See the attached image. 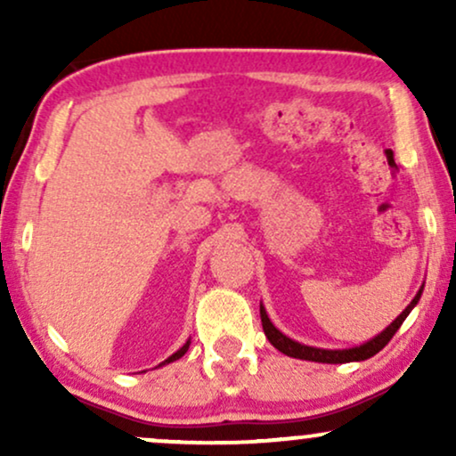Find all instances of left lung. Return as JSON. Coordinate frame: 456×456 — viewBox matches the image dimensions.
I'll return each instance as SVG.
<instances>
[{
    "instance_id": "1",
    "label": "left lung",
    "mask_w": 456,
    "mask_h": 456,
    "mask_svg": "<svg viewBox=\"0 0 456 456\" xmlns=\"http://www.w3.org/2000/svg\"><path fill=\"white\" fill-rule=\"evenodd\" d=\"M420 296H422V289L418 291L416 297H413L410 305H407L405 311H403L401 315L396 317L395 322H392L390 326L384 330V332H379L378 337L370 338V341L358 345V347H349V349H322V347H308V345L297 343V341H294V338L285 337V334H282L279 328H274V323L270 322L268 313H265L264 306H259L261 326H264V332H265V337H268V341L274 345V347L279 349V352H282L285 355H291V358L311 360V362H326V364L360 362V360L370 358V355H375L378 352H381V349H384L386 345H388L390 338L395 337L396 330L401 328V323L405 322V317L411 313V308L418 305Z\"/></svg>"
}]
</instances>
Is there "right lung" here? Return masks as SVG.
I'll return each instance as SVG.
<instances>
[{
	"mask_svg": "<svg viewBox=\"0 0 456 456\" xmlns=\"http://www.w3.org/2000/svg\"><path fill=\"white\" fill-rule=\"evenodd\" d=\"M188 345H191V341H186L184 345H182V347H180V349H177V352H175L174 355H169V358H167V360H165V362H162V364H169V362H174V360H180V358H182V355H184V354L188 352Z\"/></svg>",
	"mask_w": 456,
	"mask_h": 456,
	"instance_id": "add662e5",
	"label": "right lung"
}]
</instances>
